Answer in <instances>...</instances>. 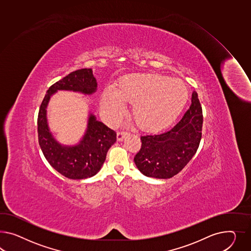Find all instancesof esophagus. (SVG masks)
I'll list each match as a JSON object with an SVG mask.
<instances>
[{"mask_svg": "<svg viewBox=\"0 0 251 251\" xmlns=\"http://www.w3.org/2000/svg\"><path fill=\"white\" fill-rule=\"evenodd\" d=\"M127 134H128V132L125 131V130H120V131H118V133H117V139H118V141H122L123 138L127 135Z\"/></svg>", "mask_w": 251, "mask_h": 251, "instance_id": "34e87169", "label": "esophagus"}]
</instances>
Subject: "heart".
I'll return each instance as SVG.
<instances>
[{"instance_id":"1","label":"heart","mask_w":251,"mask_h":251,"mask_svg":"<svg viewBox=\"0 0 251 251\" xmlns=\"http://www.w3.org/2000/svg\"><path fill=\"white\" fill-rule=\"evenodd\" d=\"M188 100L184 82L155 73L129 75L122 79L116 90L104 91L101 108L116 122L126 107L132 105L131 113L141 129L156 131L168 127L182 112Z\"/></svg>"}]
</instances>
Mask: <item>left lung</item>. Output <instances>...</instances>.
Instances as JSON below:
<instances>
[{
  "mask_svg": "<svg viewBox=\"0 0 251 251\" xmlns=\"http://www.w3.org/2000/svg\"><path fill=\"white\" fill-rule=\"evenodd\" d=\"M203 111L196 91L182 120L172 129L157 135L141 137L142 147L134 157L144 176L168 179L176 176L196 154L202 138Z\"/></svg>",
  "mask_w": 251,
  "mask_h": 251,
  "instance_id": "left-lung-1",
  "label": "left lung"
}]
</instances>
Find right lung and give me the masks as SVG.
<instances>
[{
    "label": "right lung",
    "instance_id": "right-lung-1",
    "mask_svg": "<svg viewBox=\"0 0 251 251\" xmlns=\"http://www.w3.org/2000/svg\"><path fill=\"white\" fill-rule=\"evenodd\" d=\"M97 89V81L91 68H82L71 72L61 80L53 84L41 103L37 118L38 142L41 150L50 165L69 179H86L94 176L106 160L108 149L115 143L117 133L103 122L89 115L88 129L81 142L72 147L62 146L48 129L47 106L50 97L57 90H73L92 94Z\"/></svg>",
    "mask_w": 251,
    "mask_h": 251
}]
</instances>
